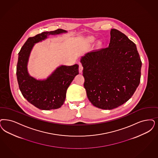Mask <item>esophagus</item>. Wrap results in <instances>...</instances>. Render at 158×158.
I'll return each mask as SVG.
<instances>
[{
	"label": "esophagus",
	"mask_w": 158,
	"mask_h": 158,
	"mask_svg": "<svg viewBox=\"0 0 158 158\" xmlns=\"http://www.w3.org/2000/svg\"><path fill=\"white\" fill-rule=\"evenodd\" d=\"M83 69V68L82 64L79 63V73H82Z\"/></svg>",
	"instance_id": "34e87169"
}]
</instances>
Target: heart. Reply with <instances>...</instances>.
I'll list each match as a JSON object with an SVG mask.
<instances>
[{
    "label": "heart",
    "mask_w": 158,
    "mask_h": 158,
    "mask_svg": "<svg viewBox=\"0 0 158 158\" xmlns=\"http://www.w3.org/2000/svg\"><path fill=\"white\" fill-rule=\"evenodd\" d=\"M96 38H95L94 37L90 36V37H88L86 38V41L88 44H92L96 41ZM97 45L98 48H101L103 45V41L102 40H99L98 42Z\"/></svg>",
    "instance_id": "1"
}]
</instances>
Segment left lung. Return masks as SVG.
Returning a JSON list of instances; mask_svg holds the SVG:
<instances>
[{"mask_svg":"<svg viewBox=\"0 0 158 158\" xmlns=\"http://www.w3.org/2000/svg\"><path fill=\"white\" fill-rule=\"evenodd\" d=\"M109 47L82 56L84 87L93 106L112 110L134 94L141 79L142 62L136 45L124 34L113 28Z\"/></svg>","mask_w":158,"mask_h":158,"instance_id":"obj_1","label":"left lung"}]
</instances>
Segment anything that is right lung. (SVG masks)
Here are the masks:
<instances>
[{"label":"right lung","mask_w":158,"mask_h":158,"mask_svg":"<svg viewBox=\"0 0 158 158\" xmlns=\"http://www.w3.org/2000/svg\"><path fill=\"white\" fill-rule=\"evenodd\" d=\"M67 31L58 29L46 31L28 38L19 53L16 75L19 89L23 97L35 107L43 110L60 108L64 103L66 90L74 77L79 74V65H60L47 79H37L28 71L29 57L35 44L41 42L49 35Z\"/></svg>","instance_id":"right-lung-1"}]
</instances>
